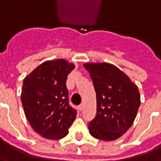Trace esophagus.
<instances>
[{
    "label": "esophagus",
    "instance_id": "obj_1",
    "mask_svg": "<svg viewBox=\"0 0 161 161\" xmlns=\"http://www.w3.org/2000/svg\"><path fill=\"white\" fill-rule=\"evenodd\" d=\"M83 108H84V104H80L79 106H78V109H79L80 111L83 110Z\"/></svg>",
    "mask_w": 161,
    "mask_h": 161
}]
</instances>
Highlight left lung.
<instances>
[{
	"instance_id": "left-lung-1",
	"label": "left lung",
	"mask_w": 161,
	"mask_h": 161,
	"mask_svg": "<svg viewBox=\"0 0 161 161\" xmlns=\"http://www.w3.org/2000/svg\"><path fill=\"white\" fill-rule=\"evenodd\" d=\"M97 93V115L89 122L91 135L102 141H115L128 131L141 104L137 85L117 67L108 63H87Z\"/></svg>"
}]
</instances>
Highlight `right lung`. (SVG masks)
<instances>
[{"instance_id": "1", "label": "right lung", "mask_w": 161, "mask_h": 161, "mask_svg": "<svg viewBox=\"0 0 161 161\" xmlns=\"http://www.w3.org/2000/svg\"><path fill=\"white\" fill-rule=\"evenodd\" d=\"M75 68L65 59L46 61L25 77L21 103L27 121L37 134L50 140L68 135L77 116L68 100L66 79Z\"/></svg>"}]
</instances>
